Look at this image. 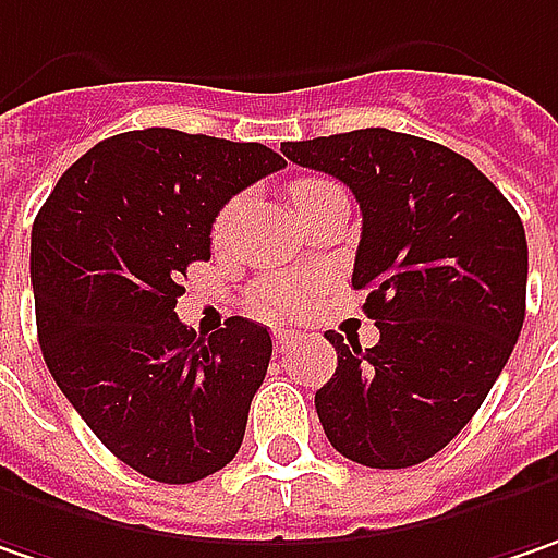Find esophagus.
Returning <instances> with one entry per match:
<instances>
[{
	"mask_svg": "<svg viewBox=\"0 0 558 558\" xmlns=\"http://www.w3.org/2000/svg\"><path fill=\"white\" fill-rule=\"evenodd\" d=\"M293 340H296V333H293V330H275V350L278 352L287 350Z\"/></svg>",
	"mask_w": 558,
	"mask_h": 558,
	"instance_id": "obj_1",
	"label": "esophagus"
}]
</instances>
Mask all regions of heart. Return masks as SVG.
I'll return each mask as SVG.
<instances>
[{"mask_svg":"<svg viewBox=\"0 0 558 558\" xmlns=\"http://www.w3.org/2000/svg\"><path fill=\"white\" fill-rule=\"evenodd\" d=\"M330 181H322V178H305V181H296L290 186V199H293V206L305 199L308 193H315V190H322ZM236 215H240V203H228V206L218 211V218H215V240H225L228 233H231L233 221H236ZM312 300V283L303 278H293V275H268V278L255 280L253 290H250V303H253L255 312H262V315H296V312H303L305 305Z\"/></svg>","mask_w":558,"mask_h":558,"instance_id":"1","label":"heart"}]
</instances>
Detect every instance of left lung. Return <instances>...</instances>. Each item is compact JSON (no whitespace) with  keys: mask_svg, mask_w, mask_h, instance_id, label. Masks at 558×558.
I'll return each instance as SVG.
<instances>
[{"mask_svg":"<svg viewBox=\"0 0 558 558\" xmlns=\"http://www.w3.org/2000/svg\"><path fill=\"white\" fill-rule=\"evenodd\" d=\"M280 153L352 190L362 240L352 287L380 330L372 350L327 330L337 372L315 393L330 447L368 469L430 459L472 422L524 322L519 211L440 143L365 128Z\"/></svg>","mask_w":558,"mask_h":558,"instance_id":"left-lung-1","label":"left lung"}]
</instances>
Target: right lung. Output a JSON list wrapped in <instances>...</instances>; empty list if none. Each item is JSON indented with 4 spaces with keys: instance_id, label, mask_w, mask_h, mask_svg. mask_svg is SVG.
I'll list each match as a JSON object with an SVG mask.
<instances>
[{
    "instance_id": "1",
    "label": "right lung",
    "mask_w": 558,
    "mask_h": 558,
    "mask_svg": "<svg viewBox=\"0 0 558 558\" xmlns=\"http://www.w3.org/2000/svg\"><path fill=\"white\" fill-rule=\"evenodd\" d=\"M287 161L262 143L171 128L109 136L81 156L31 233L37 333L49 375L134 472L193 484L236 456L271 333L233 315L203 337L178 318L211 221Z\"/></svg>"
}]
</instances>
